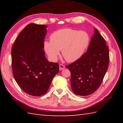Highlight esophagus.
<instances>
[{
    "mask_svg": "<svg viewBox=\"0 0 123 123\" xmlns=\"http://www.w3.org/2000/svg\"><path fill=\"white\" fill-rule=\"evenodd\" d=\"M65 66H64L63 64H60L59 65V70H63L65 68Z\"/></svg>",
    "mask_w": 123,
    "mask_h": 123,
    "instance_id": "34e87169",
    "label": "esophagus"
}]
</instances>
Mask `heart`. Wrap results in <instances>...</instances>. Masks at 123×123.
<instances>
[{"label": "heart", "mask_w": 123, "mask_h": 123, "mask_svg": "<svg viewBox=\"0 0 123 123\" xmlns=\"http://www.w3.org/2000/svg\"><path fill=\"white\" fill-rule=\"evenodd\" d=\"M90 36L85 31L72 28L57 30L51 34L50 41L44 42V49L52 60H56L62 50L68 62L77 61L84 54L90 43Z\"/></svg>", "instance_id": "1"}]
</instances>
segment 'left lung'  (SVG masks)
<instances>
[{
	"mask_svg": "<svg viewBox=\"0 0 123 123\" xmlns=\"http://www.w3.org/2000/svg\"><path fill=\"white\" fill-rule=\"evenodd\" d=\"M87 51L66 68L71 72V88L75 95L86 96L100 87L107 70L109 49L105 39L95 28Z\"/></svg>",
	"mask_w": 123,
	"mask_h": 123,
	"instance_id": "8db88e82",
	"label": "left lung"
}]
</instances>
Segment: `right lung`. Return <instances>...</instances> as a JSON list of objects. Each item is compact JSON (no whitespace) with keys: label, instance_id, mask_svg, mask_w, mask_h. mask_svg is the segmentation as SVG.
<instances>
[{"label":"right lung","instance_id":"add662e5","mask_svg":"<svg viewBox=\"0 0 123 123\" xmlns=\"http://www.w3.org/2000/svg\"><path fill=\"white\" fill-rule=\"evenodd\" d=\"M47 26L31 23L16 40L12 48L13 76L28 95H43L59 71L57 63L49 62L43 50Z\"/></svg>","mask_w":123,"mask_h":123}]
</instances>
